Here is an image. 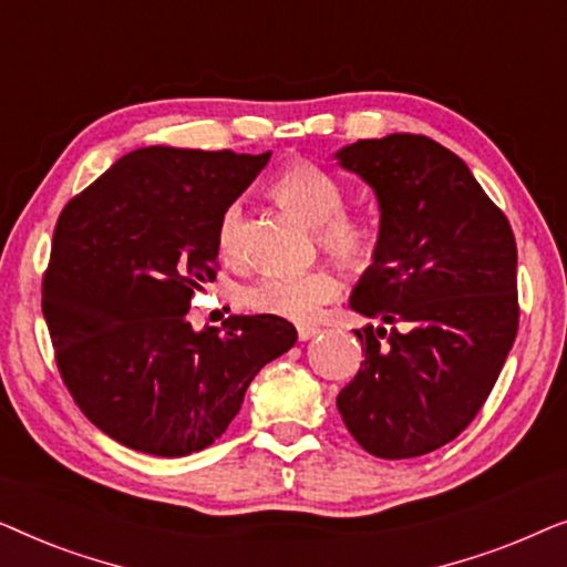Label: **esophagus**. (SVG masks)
Masks as SVG:
<instances>
[{"instance_id":"34e87169","label":"esophagus","mask_w":567,"mask_h":567,"mask_svg":"<svg viewBox=\"0 0 567 567\" xmlns=\"http://www.w3.org/2000/svg\"><path fill=\"white\" fill-rule=\"evenodd\" d=\"M317 332H320V328H315V324H299V340L315 338Z\"/></svg>"}]
</instances>
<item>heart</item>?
Instances as JSON below:
<instances>
[{"instance_id": "obj_1", "label": "heart", "mask_w": 567, "mask_h": 567, "mask_svg": "<svg viewBox=\"0 0 567 567\" xmlns=\"http://www.w3.org/2000/svg\"><path fill=\"white\" fill-rule=\"evenodd\" d=\"M274 196L301 219L317 227V243L346 274L361 276L374 268L382 252V237L374 224L361 216L346 214V188L336 175L307 159H293L278 169L270 183ZM239 206L224 208L216 243L221 255L231 258L237 250ZM338 289L336 276L324 268L305 274H262L239 289V305L260 315L284 320H312L324 301Z\"/></svg>"}]
</instances>
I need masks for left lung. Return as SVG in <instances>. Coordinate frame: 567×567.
<instances>
[{"label": "left lung", "mask_w": 567, "mask_h": 567, "mask_svg": "<svg viewBox=\"0 0 567 567\" xmlns=\"http://www.w3.org/2000/svg\"><path fill=\"white\" fill-rule=\"evenodd\" d=\"M336 159L377 193L382 252L351 309L384 322L353 330L363 361L338 410L369 454L410 460L460 436L506 363L516 239L470 167L429 136L361 138Z\"/></svg>", "instance_id": "left-lung-1"}]
</instances>
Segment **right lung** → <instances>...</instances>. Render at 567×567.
Wrapping results in <instances>:
<instances>
[{"mask_svg": "<svg viewBox=\"0 0 567 567\" xmlns=\"http://www.w3.org/2000/svg\"><path fill=\"white\" fill-rule=\"evenodd\" d=\"M270 152L144 146L74 196L53 229L43 317L66 390L118 444L154 456L212 446L268 361L297 343L274 315L196 332L190 297L216 278V229Z\"/></svg>", "mask_w": 567, "mask_h": 567, "instance_id": "add662e5", "label": "right lung"}]
</instances>
